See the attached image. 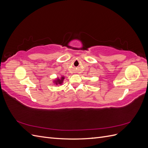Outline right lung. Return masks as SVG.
<instances>
[{"label":"right lung","mask_w":148,"mask_h":148,"mask_svg":"<svg viewBox=\"0 0 148 148\" xmlns=\"http://www.w3.org/2000/svg\"><path fill=\"white\" fill-rule=\"evenodd\" d=\"M64 77H62L61 79L58 78L57 80H56V81H55V83H56V84H61L62 83V82H63V80H64Z\"/></svg>","instance_id":"obj_1"}]
</instances>
